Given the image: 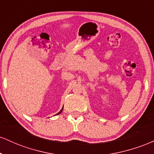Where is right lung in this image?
<instances>
[{"instance_id":"obj_1","label":"right lung","mask_w":154,"mask_h":154,"mask_svg":"<svg viewBox=\"0 0 154 154\" xmlns=\"http://www.w3.org/2000/svg\"><path fill=\"white\" fill-rule=\"evenodd\" d=\"M62 110H63V109H61V111H59V113H58V114H60V113H61V111H62Z\"/></svg>"}]
</instances>
